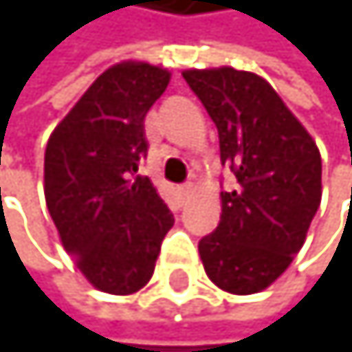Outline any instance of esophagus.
Here are the masks:
<instances>
[{
	"label": "esophagus",
	"instance_id": "34e87169",
	"mask_svg": "<svg viewBox=\"0 0 352 352\" xmlns=\"http://www.w3.org/2000/svg\"><path fill=\"white\" fill-rule=\"evenodd\" d=\"M189 194H191V185H189V183H185V185H180V187H178V196H180V198H187Z\"/></svg>",
	"mask_w": 352,
	"mask_h": 352
}]
</instances>
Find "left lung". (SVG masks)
I'll use <instances>...</instances> for the list:
<instances>
[{
	"mask_svg": "<svg viewBox=\"0 0 352 352\" xmlns=\"http://www.w3.org/2000/svg\"><path fill=\"white\" fill-rule=\"evenodd\" d=\"M183 79L216 123L220 163L236 178L220 191V222L198 242L200 260L216 287L251 296L304 245L322 200L320 149L262 76L214 68Z\"/></svg>",
	"mask_w": 352,
	"mask_h": 352,
	"instance_id": "8db88e82",
	"label": "left lung"
}]
</instances>
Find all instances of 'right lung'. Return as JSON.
Masks as SVG:
<instances>
[{
	"instance_id": "obj_1",
	"label": "right lung",
	"mask_w": 352,
	"mask_h": 352,
	"mask_svg": "<svg viewBox=\"0 0 352 352\" xmlns=\"http://www.w3.org/2000/svg\"><path fill=\"white\" fill-rule=\"evenodd\" d=\"M167 83L169 72L156 65H112L45 147V205L63 249L90 284L112 296L145 287L174 225L152 180L134 176L147 156L145 114Z\"/></svg>"
}]
</instances>
